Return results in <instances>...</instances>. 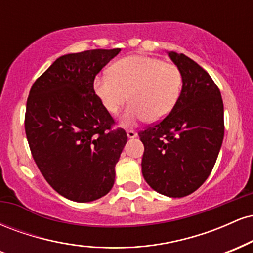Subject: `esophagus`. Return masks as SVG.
Instances as JSON below:
<instances>
[{"label": "esophagus", "instance_id": "esophagus-1", "mask_svg": "<svg viewBox=\"0 0 253 253\" xmlns=\"http://www.w3.org/2000/svg\"><path fill=\"white\" fill-rule=\"evenodd\" d=\"M136 135H138V133H136L135 130H133V129H128V130H127V136H128L129 139L135 138Z\"/></svg>", "mask_w": 253, "mask_h": 253}]
</instances>
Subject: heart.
I'll use <instances>...</instances> for the list:
<instances>
[{
	"mask_svg": "<svg viewBox=\"0 0 253 253\" xmlns=\"http://www.w3.org/2000/svg\"><path fill=\"white\" fill-rule=\"evenodd\" d=\"M182 75L175 64L156 57L129 56L118 60L110 74L94 80V91L109 114H117L128 98L123 115L126 126L149 118L159 121L170 114L178 101Z\"/></svg>",
	"mask_w": 253,
	"mask_h": 253,
	"instance_id": "b5f03b06",
	"label": "heart"
}]
</instances>
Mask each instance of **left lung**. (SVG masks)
Instances as JSON below:
<instances>
[{"label": "left lung", "instance_id": "8db88e82", "mask_svg": "<svg viewBox=\"0 0 253 253\" xmlns=\"http://www.w3.org/2000/svg\"><path fill=\"white\" fill-rule=\"evenodd\" d=\"M182 75L176 106L163 120L140 130L141 171L157 193L183 197L208 178L221 149L225 125L220 90L199 64L168 52Z\"/></svg>", "mask_w": 253, "mask_h": 253}]
</instances>
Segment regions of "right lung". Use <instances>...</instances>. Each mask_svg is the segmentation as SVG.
Returning <instances> with one entry per match:
<instances>
[{"label":"right lung","instance_id":"right-lung-1","mask_svg":"<svg viewBox=\"0 0 253 253\" xmlns=\"http://www.w3.org/2000/svg\"><path fill=\"white\" fill-rule=\"evenodd\" d=\"M59 57L32 85L25 130L34 162L58 194L90 202L109 193L127 134L94 91L95 76L120 52Z\"/></svg>","mask_w":253,"mask_h":253}]
</instances>
